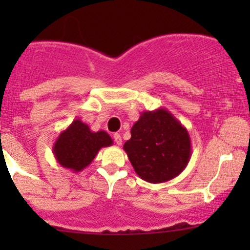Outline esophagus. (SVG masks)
<instances>
[{"instance_id": "esophagus-1", "label": "esophagus", "mask_w": 250, "mask_h": 250, "mask_svg": "<svg viewBox=\"0 0 250 250\" xmlns=\"http://www.w3.org/2000/svg\"><path fill=\"white\" fill-rule=\"evenodd\" d=\"M114 141L116 142V145L121 146V143H122V137H121V135H120L119 133L114 134Z\"/></svg>"}]
</instances>
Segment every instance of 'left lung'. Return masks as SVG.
Listing matches in <instances>:
<instances>
[{"instance_id": "8db88e82", "label": "left lung", "mask_w": 250, "mask_h": 250, "mask_svg": "<svg viewBox=\"0 0 250 250\" xmlns=\"http://www.w3.org/2000/svg\"><path fill=\"white\" fill-rule=\"evenodd\" d=\"M130 134L123 149L142 180L167 182L187 167L191 156L189 133L167 109L143 111Z\"/></svg>"}]
</instances>
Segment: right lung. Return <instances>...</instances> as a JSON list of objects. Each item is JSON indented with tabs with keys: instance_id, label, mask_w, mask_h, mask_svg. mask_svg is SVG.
Returning <instances> with one entry per match:
<instances>
[{
	"instance_id": "1",
	"label": "right lung",
	"mask_w": 250,
	"mask_h": 250,
	"mask_svg": "<svg viewBox=\"0 0 250 250\" xmlns=\"http://www.w3.org/2000/svg\"><path fill=\"white\" fill-rule=\"evenodd\" d=\"M113 145L105 131H91L81 120H74L67 129L61 131L53 145V154L63 168L79 173L88 167L99 150Z\"/></svg>"
}]
</instances>
